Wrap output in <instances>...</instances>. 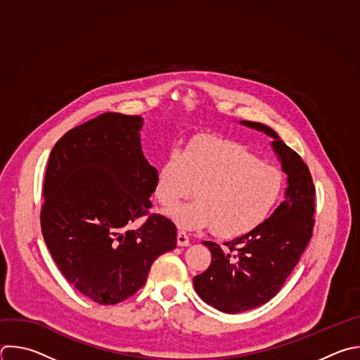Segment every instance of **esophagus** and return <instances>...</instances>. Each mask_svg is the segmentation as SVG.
<instances>
[{
	"label": "esophagus",
	"mask_w": 360,
	"mask_h": 360,
	"mask_svg": "<svg viewBox=\"0 0 360 360\" xmlns=\"http://www.w3.org/2000/svg\"><path fill=\"white\" fill-rule=\"evenodd\" d=\"M176 243H178V246H181V248H186V246H189V237H188V234H186L185 231H182V230H179V231H178V236H176Z\"/></svg>",
	"instance_id": "1"
}]
</instances>
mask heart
Segmentation results:
<instances>
[{"label": "heart", "mask_w": 360, "mask_h": 360, "mask_svg": "<svg viewBox=\"0 0 360 360\" xmlns=\"http://www.w3.org/2000/svg\"><path fill=\"white\" fill-rule=\"evenodd\" d=\"M195 188L196 199L169 212L175 223L192 230L213 227L217 236L234 237L269 217L280 198L283 175L242 146L198 140L185 153L169 151L158 169L155 196L169 207L191 196Z\"/></svg>", "instance_id": "b5f03b06"}]
</instances>
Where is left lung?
<instances>
[{
  "label": "left lung",
  "instance_id": "8db88e82",
  "mask_svg": "<svg viewBox=\"0 0 360 360\" xmlns=\"http://www.w3.org/2000/svg\"><path fill=\"white\" fill-rule=\"evenodd\" d=\"M240 124L273 137L271 147L287 174L284 202L252 231L224 243L203 242L212 253L206 271L193 277L198 295L213 308L237 314L270 301L308 246L314 229L315 186L301 157L262 123Z\"/></svg>",
  "mask_w": 360,
  "mask_h": 360
}]
</instances>
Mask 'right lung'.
Returning a JSON list of instances; mask_svg holds the SVG:
<instances>
[{"instance_id": "1", "label": "right lung", "mask_w": 360, "mask_h": 360, "mask_svg": "<svg viewBox=\"0 0 360 360\" xmlns=\"http://www.w3.org/2000/svg\"><path fill=\"white\" fill-rule=\"evenodd\" d=\"M143 118L103 112L68 131L51 151L41 229L63 277L97 304L136 294L155 259L176 246V226L148 213L158 171L146 160Z\"/></svg>"}]
</instances>
